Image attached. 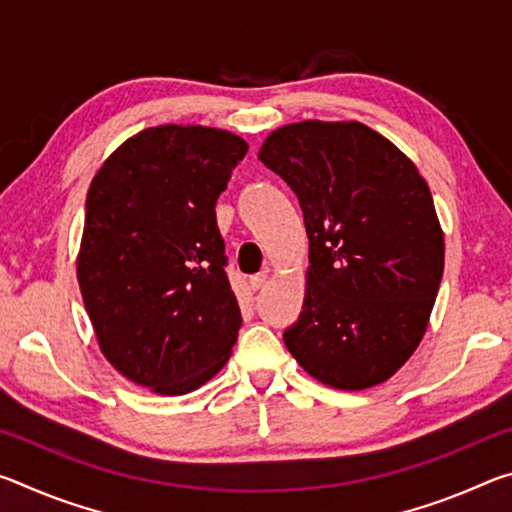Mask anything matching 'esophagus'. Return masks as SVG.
Listing matches in <instances>:
<instances>
[{"label":"esophagus","mask_w":512,"mask_h":512,"mask_svg":"<svg viewBox=\"0 0 512 512\" xmlns=\"http://www.w3.org/2000/svg\"><path fill=\"white\" fill-rule=\"evenodd\" d=\"M266 282H268V271H264V273H257V275L250 277V289H253V291L262 289Z\"/></svg>","instance_id":"esophagus-1"}]
</instances>
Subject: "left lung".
Segmentation results:
<instances>
[{
  "label": "left lung",
  "instance_id": "1",
  "mask_svg": "<svg viewBox=\"0 0 512 512\" xmlns=\"http://www.w3.org/2000/svg\"><path fill=\"white\" fill-rule=\"evenodd\" d=\"M257 158L296 192L309 237L305 305L284 345L332 388L384 384L420 345L443 280L427 180L361 121L280 126Z\"/></svg>",
  "mask_w": 512,
  "mask_h": 512
}]
</instances>
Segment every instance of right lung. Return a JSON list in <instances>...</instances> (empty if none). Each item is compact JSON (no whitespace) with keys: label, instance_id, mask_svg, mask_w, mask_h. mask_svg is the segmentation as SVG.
<instances>
[{"label":"right lung","instance_id":"add662e5","mask_svg":"<svg viewBox=\"0 0 512 512\" xmlns=\"http://www.w3.org/2000/svg\"><path fill=\"white\" fill-rule=\"evenodd\" d=\"M246 151L221 128L162 124L117 146L90 183L76 255L85 311L110 366L158 395L201 388L237 341L214 205Z\"/></svg>","mask_w":512,"mask_h":512}]
</instances>
